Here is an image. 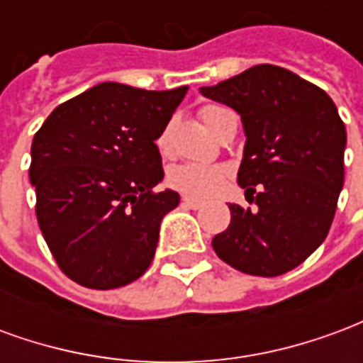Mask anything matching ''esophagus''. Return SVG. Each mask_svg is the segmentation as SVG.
<instances>
[{
	"label": "esophagus",
	"mask_w": 363,
	"mask_h": 363,
	"mask_svg": "<svg viewBox=\"0 0 363 363\" xmlns=\"http://www.w3.org/2000/svg\"><path fill=\"white\" fill-rule=\"evenodd\" d=\"M182 206H186V208H192V210H200V208H204V202H202V200H196V198L184 196V198H182Z\"/></svg>",
	"instance_id": "esophagus-1"
}]
</instances>
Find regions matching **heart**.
I'll return each mask as SVG.
<instances>
[{
  "mask_svg": "<svg viewBox=\"0 0 363 363\" xmlns=\"http://www.w3.org/2000/svg\"><path fill=\"white\" fill-rule=\"evenodd\" d=\"M225 111L223 106L218 104H206L200 108V118L204 120V124L213 132L216 120L221 112ZM157 145L161 150H167L169 145V130H163L159 135ZM228 177V169L221 165H202V163H181L169 169L167 174V182L173 186L174 190H179L182 194L189 196L206 198L213 194L216 190H220V186Z\"/></svg>",
  "mask_w": 363,
  "mask_h": 363,
  "instance_id": "obj_1",
  "label": "heart"
}]
</instances>
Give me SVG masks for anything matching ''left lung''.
Instances as JSON below:
<instances>
[{"instance_id":"8db88e82","label":"left lung","mask_w":363,"mask_h":363,"mask_svg":"<svg viewBox=\"0 0 363 363\" xmlns=\"http://www.w3.org/2000/svg\"><path fill=\"white\" fill-rule=\"evenodd\" d=\"M200 93L241 114L247 142L237 182L257 204H229L231 223L212 239L213 251L251 276L294 270L328 235L344 184L346 128L333 99L270 64Z\"/></svg>"}]
</instances>
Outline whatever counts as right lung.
I'll use <instances>...</instances> for the list:
<instances>
[{"mask_svg":"<svg viewBox=\"0 0 363 363\" xmlns=\"http://www.w3.org/2000/svg\"><path fill=\"white\" fill-rule=\"evenodd\" d=\"M189 87L99 83L56 106L30 147L36 220L62 272L91 289L138 280L181 196L163 181L157 140Z\"/></svg>","mask_w":363,"mask_h":363,"instance_id":"right-lung-1","label":"right lung"}]
</instances>
